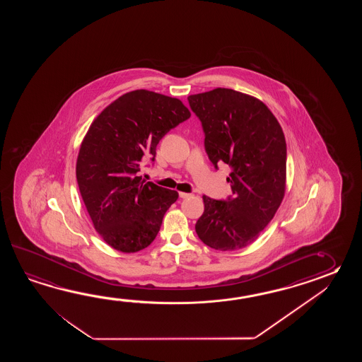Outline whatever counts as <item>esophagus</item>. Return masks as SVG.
Instances as JSON below:
<instances>
[{
    "instance_id": "1",
    "label": "esophagus",
    "mask_w": 362,
    "mask_h": 362,
    "mask_svg": "<svg viewBox=\"0 0 362 362\" xmlns=\"http://www.w3.org/2000/svg\"><path fill=\"white\" fill-rule=\"evenodd\" d=\"M192 194H189V192H180V198H189Z\"/></svg>"
}]
</instances>
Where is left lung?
Segmentation results:
<instances>
[{
	"label": "left lung",
	"instance_id": "obj_1",
	"mask_svg": "<svg viewBox=\"0 0 362 362\" xmlns=\"http://www.w3.org/2000/svg\"><path fill=\"white\" fill-rule=\"evenodd\" d=\"M202 122L204 146L216 168L231 167V197L203 195L204 212L195 223L211 248L234 251L251 245L272 221L286 192V139L276 116L262 100L228 88L187 97Z\"/></svg>",
	"mask_w": 362,
	"mask_h": 362
}]
</instances>
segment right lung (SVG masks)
<instances>
[{
	"instance_id": "right-lung-1",
	"label": "right lung",
	"mask_w": 362,
	"mask_h": 362,
	"mask_svg": "<svg viewBox=\"0 0 362 362\" xmlns=\"http://www.w3.org/2000/svg\"><path fill=\"white\" fill-rule=\"evenodd\" d=\"M177 98L139 89L94 119L78 150L76 178L94 229L108 246L139 252L154 240L178 192L142 181V162L163 136L190 117Z\"/></svg>"
}]
</instances>
